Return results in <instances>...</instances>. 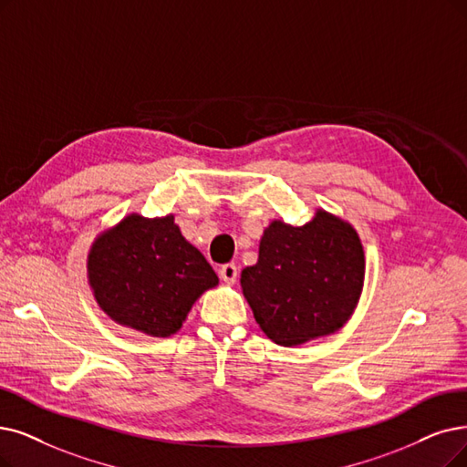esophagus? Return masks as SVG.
Here are the masks:
<instances>
[{
    "label": "esophagus",
    "instance_id": "1",
    "mask_svg": "<svg viewBox=\"0 0 467 467\" xmlns=\"http://www.w3.org/2000/svg\"><path fill=\"white\" fill-rule=\"evenodd\" d=\"M237 266L234 265V263H230V265H223L222 268H220V277L223 279V282L226 284H235V279H237Z\"/></svg>",
    "mask_w": 467,
    "mask_h": 467
}]
</instances>
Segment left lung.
Listing matches in <instances>:
<instances>
[{
    "label": "left lung",
    "mask_w": 467,
    "mask_h": 467,
    "mask_svg": "<svg viewBox=\"0 0 467 467\" xmlns=\"http://www.w3.org/2000/svg\"><path fill=\"white\" fill-rule=\"evenodd\" d=\"M366 260L348 222L324 209L305 226L274 220L241 289L266 337L296 347L339 331L358 305Z\"/></svg>",
    "instance_id": "1"
}]
</instances>
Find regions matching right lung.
Returning a JSON list of instances; mask_svg holds the SVG:
<instances>
[{
  "mask_svg": "<svg viewBox=\"0 0 467 467\" xmlns=\"http://www.w3.org/2000/svg\"><path fill=\"white\" fill-rule=\"evenodd\" d=\"M88 282L110 320L151 337H171L197 298L218 285V275L185 241L174 214H128L91 244Z\"/></svg>",
  "mask_w": 467,
  "mask_h": 467,
  "instance_id": "right-lung-1",
  "label": "right lung"
}]
</instances>
